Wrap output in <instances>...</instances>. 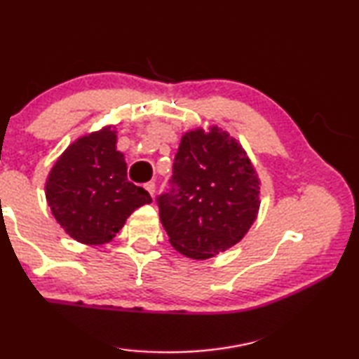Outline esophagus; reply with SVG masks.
Here are the masks:
<instances>
[{
	"mask_svg": "<svg viewBox=\"0 0 359 359\" xmlns=\"http://www.w3.org/2000/svg\"><path fill=\"white\" fill-rule=\"evenodd\" d=\"M144 188L150 193V196H154V194H155V184H154V182H147V184H144Z\"/></svg>",
	"mask_w": 359,
	"mask_h": 359,
	"instance_id": "obj_1",
	"label": "esophagus"
}]
</instances>
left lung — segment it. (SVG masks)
Segmentation results:
<instances>
[{"instance_id":"obj_1","label":"left lung","mask_w":359,"mask_h":359,"mask_svg":"<svg viewBox=\"0 0 359 359\" xmlns=\"http://www.w3.org/2000/svg\"><path fill=\"white\" fill-rule=\"evenodd\" d=\"M171 188L156 198L179 253L208 259L244 238L259 210V179L242 145L218 126L185 133Z\"/></svg>"}]
</instances>
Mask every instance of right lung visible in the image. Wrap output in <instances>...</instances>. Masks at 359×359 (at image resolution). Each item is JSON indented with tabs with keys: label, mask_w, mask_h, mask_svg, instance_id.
I'll list each match as a JSON object with an SVG mask.
<instances>
[{
	"label": "right lung",
	"mask_w": 359,
	"mask_h": 359,
	"mask_svg": "<svg viewBox=\"0 0 359 359\" xmlns=\"http://www.w3.org/2000/svg\"><path fill=\"white\" fill-rule=\"evenodd\" d=\"M115 144V126L85 135L48 172V208L60 226L82 244H107L133 212L151 203L142 187L126 179L125 156Z\"/></svg>",
	"instance_id": "1"
}]
</instances>
